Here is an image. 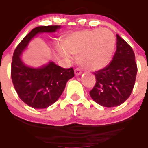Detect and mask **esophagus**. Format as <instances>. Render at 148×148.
Returning <instances> with one entry per match:
<instances>
[{
    "mask_svg": "<svg viewBox=\"0 0 148 148\" xmlns=\"http://www.w3.org/2000/svg\"><path fill=\"white\" fill-rule=\"evenodd\" d=\"M81 73H82V70H81V69H79V68L75 69V75H81Z\"/></svg>",
    "mask_w": 148,
    "mask_h": 148,
    "instance_id": "esophagus-1",
    "label": "esophagus"
}]
</instances>
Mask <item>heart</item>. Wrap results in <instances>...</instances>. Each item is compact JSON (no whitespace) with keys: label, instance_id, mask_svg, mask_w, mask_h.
<instances>
[{"label":"heart","instance_id":"heart-1","mask_svg":"<svg viewBox=\"0 0 148 148\" xmlns=\"http://www.w3.org/2000/svg\"><path fill=\"white\" fill-rule=\"evenodd\" d=\"M115 43V36L107 28L75 32L68 35L63 42L66 51L79 57V63L90 70L100 69L108 65ZM61 52L71 58L65 50H61Z\"/></svg>","mask_w":148,"mask_h":148}]
</instances>
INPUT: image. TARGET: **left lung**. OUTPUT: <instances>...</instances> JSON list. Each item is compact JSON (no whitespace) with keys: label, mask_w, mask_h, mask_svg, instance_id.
<instances>
[{"label":"left lung","mask_w":148,"mask_h":148,"mask_svg":"<svg viewBox=\"0 0 148 148\" xmlns=\"http://www.w3.org/2000/svg\"><path fill=\"white\" fill-rule=\"evenodd\" d=\"M116 39L113 60L105 68L94 73L96 84L90 92L92 99L105 107L117 106L129 98L137 73L132 48L118 35Z\"/></svg>","instance_id":"left-lung-1"}]
</instances>
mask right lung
I'll use <instances>...</instances> for the list:
<instances>
[{
	"mask_svg": "<svg viewBox=\"0 0 148 148\" xmlns=\"http://www.w3.org/2000/svg\"><path fill=\"white\" fill-rule=\"evenodd\" d=\"M59 27L60 25L35 27L14 51L11 68L12 82L19 98L33 108H47L55 103L63 92L67 81L74 76L72 67L65 69L49 62L42 68L33 69L25 66L21 60V54L36 34L54 32Z\"/></svg>",
	"mask_w": 148,
	"mask_h": 148,
	"instance_id": "right-lung-1",
	"label": "right lung"
}]
</instances>
